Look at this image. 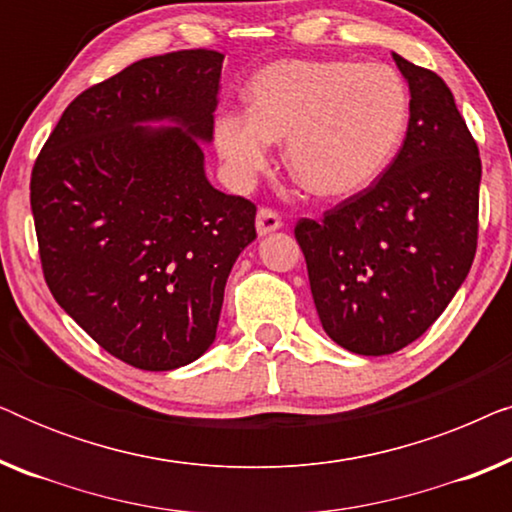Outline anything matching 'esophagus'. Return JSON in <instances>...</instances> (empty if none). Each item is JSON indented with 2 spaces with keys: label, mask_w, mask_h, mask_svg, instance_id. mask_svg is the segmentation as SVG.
I'll list each match as a JSON object with an SVG mask.
<instances>
[{
  "label": "esophagus",
  "mask_w": 512,
  "mask_h": 512,
  "mask_svg": "<svg viewBox=\"0 0 512 512\" xmlns=\"http://www.w3.org/2000/svg\"><path fill=\"white\" fill-rule=\"evenodd\" d=\"M277 228H282V216H279L275 209H270V207L258 209V214H256V230H258V235H268V233H272V230H277Z\"/></svg>",
  "instance_id": "obj_1"
}]
</instances>
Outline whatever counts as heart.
Instances as JSON below:
<instances>
[{"mask_svg": "<svg viewBox=\"0 0 512 512\" xmlns=\"http://www.w3.org/2000/svg\"><path fill=\"white\" fill-rule=\"evenodd\" d=\"M249 111H223L214 144L237 184H249L284 142L291 179L317 198H347L366 188L401 144L410 95L382 62L279 60L247 88Z\"/></svg>", "mask_w": 512, "mask_h": 512, "instance_id": "obj_1", "label": "heart"}]
</instances>
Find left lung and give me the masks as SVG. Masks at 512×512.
Wrapping results in <instances>:
<instances>
[{
  "instance_id": "8db88e82",
  "label": "left lung",
  "mask_w": 512,
  "mask_h": 512,
  "mask_svg": "<svg viewBox=\"0 0 512 512\" xmlns=\"http://www.w3.org/2000/svg\"><path fill=\"white\" fill-rule=\"evenodd\" d=\"M394 60L410 86L401 151L368 188L293 230L321 326L363 356L394 354L426 333L478 249V144L445 81Z\"/></svg>"
}]
</instances>
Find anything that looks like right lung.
<instances>
[{
	"label": "right lung",
	"instance_id": "obj_1",
	"mask_svg": "<svg viewBox=\"0 0 512 512\" xmlns=\"http://www.w3.org/2000/svg\"><path fill=\"white\" fill-rule=\"evenodd\" d=\"M223 53L132 62L65 109L37 156L30 205L44 279L111 356L174 370L216 338L256 205L205 177ZM144 122H172L151 129Z\"/></svg>",
	"mask_w": 512,
	"mask_h": 512
}]
</instances>
